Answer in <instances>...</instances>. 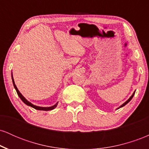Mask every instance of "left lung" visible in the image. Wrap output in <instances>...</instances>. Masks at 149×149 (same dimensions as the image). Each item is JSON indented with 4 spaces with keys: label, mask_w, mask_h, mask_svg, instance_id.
<instances>
[{
    "label": "left lung",
    "mask_w": 149,
    "mask_h": 149,
    "mask_svg": "<svg viewBox=\"0 0 149 149\" xmlns=\"http://www.w3.org/2000/svg\"><path fill=\"white\" fill-rule=\"evenodd\" d=\"M134 93H135V92H134V93H133V94H132V96H131L130 97V98H129V99H128V100H127V101H126V102H125V103H124V104H122V105H121V106H120V107L119 108H118V109H120V108H121V107H124V106H125V105H126V104H127L128 103V102H130V100H132V97H133V96H134Z\"/></svg>",
    "instance_id": "8db88e82"
}]
</instances>
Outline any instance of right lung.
Wrapping results in <instances>:
<instances>
[{
    "mask_svg": "<svg viewBox=\"0 0 149 149\" xmlns=\"http://www.w3.org/2000/svg\"><path fill=\"white\" fill-rule=\"evenodd\" d=\"M12 80H13V85H14V88H15V90H16L18 96L19 97V98L21 99L22 102H23L24 104H26V105L29 106V107H31L32 108H33V109H36V110H40V111H50V110H52V109H55V108L57 107L58 102L56 104H54V106H52V107H38V106L33 105V104H31V102H29L28 100H26V99H25V97H24L23 95H22V94L20 93L19 91V90H18V89H17V88L16 85H15V83L14 78H13V73H12Z\"/></svg>",
    "mask_w": 149,
    "mask_h": 149,
    "instance_id": "obj_1",
    "label": "right lung"
}]
</instances>
